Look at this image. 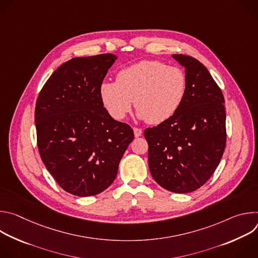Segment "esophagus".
Instances as JSON below:
<instances>
[{
    "label": "esophagus",
    "instance_id": "obj_1",
    "mask_svg": "<svg viewBox=\"0 0 258 258\" xmlns=\"http://www.w3.org/2000/svg\"><path fill=\"white\" fill-rule=\"evenodd\" d=\"M134 134H135V137L138 138V137H141L142 134H143V131L139 127H134Z\"/></svg>",
    "mask_w": 258,
    "mask_h": 258
}]
</instances>
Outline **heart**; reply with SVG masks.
Instances as JSON below:
<instances>
[{
	"label": "heart",
	"instance_id": "heart-1",
	"mask_svg": "<svg viewBox=\"0 0 258 258\" xmlns=\"http://www.w3.org/2000/svg\"><path fill=\"white\" fill-rule=\"evenodd\" d=\"M187 88V76L181 68L157 60H144L121 69L116 82L104 81L99 94L114 119H123L134 101L140 118L158 124L178 111Z\"/></svg>",
	"mask_w": 258,
	"mask_h": 258
}]
</instances>
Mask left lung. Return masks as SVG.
Masks as SVG:
<instances>
[{
    "mask_svg": "<svg viewBox=\"0 0 258 258\" xmlns=\"http://www.w3.org/2000/svg\"><path fill=\"white\" fill-rule=\"evenodd\" d=\"M172 57L185 67V100L171 118L146 128L144 135L155 181L167 191L190 193L204 185L223 157L227 141L225 99L201 62L181 54Z\"/></svg>",
    "mask_w": 258,
    "mask_h": 258,
    "instance_id": "obj_1",
    "label": "left lung"
}]
</instances>
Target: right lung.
<instances>
[{
    "instance_id": "obj_1",
    "label": "right lung",
    "mask_w": 258,
    "mask_h": 258,
    "mask_svg": "<svg viewBox=\"0 0 258 258\" xmlns=\"http://www.w3.org/2000/svg\"><path fill=\"white\" fill-rule=\"evenodd\" d=\"M116 58H72L52 73L36 100L41 158L58 185L79 197L97 195L111 185L134 140L133 128L110 116L99 94Z\"/></svg>"
}]
</instances>
